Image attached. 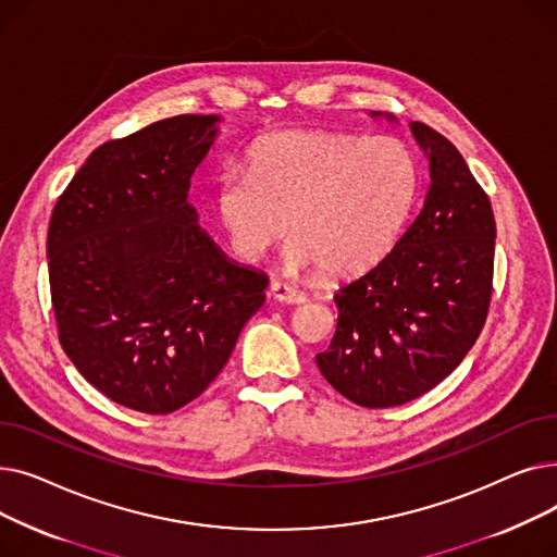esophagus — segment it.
<instances>
[{"label":"esophagus","instance_id":"34e87169","mask_svg":"<svg viewBox=\"0 0 557 557\" xmlns=\"http://www.w3.org/2000/svg\"><path fill=\"white\" fill-rule=\"evenodd\" d=\"M269 294H271L277 302H284V305H300V302H305V296L300 294V290L290 288L288 284L277 282V280H275V282H271Z\"/></svg>","mask_w":557,"mask_h":557}]
</instances>
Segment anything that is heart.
<instances>
[{"mask_svg": "<svg viewBox=\"0 0 557 557\" xmlns=\"http://www.w3.org/2000/svg\"><path fill=\"white\" fill-rule=\"evenodd\" d=\"M248 166L216 181V212L239 257L255 261L286 246L294 271L327 280L359 275L382 261L408 223L420 191V162L397 137L286 131L259 139Z\"/></svg>", "mask_w": 557, "mask_h": 557, "instance_id": "heart-1", "label": "heart"}]
</instances>
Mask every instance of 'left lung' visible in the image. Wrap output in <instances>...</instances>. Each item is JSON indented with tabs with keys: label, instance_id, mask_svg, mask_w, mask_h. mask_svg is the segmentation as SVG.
Masks as SVG:
<instances>
[{
	"label": "left lung",
	"instance_id": "obj_1",
	"mask_svg": "<svg viewBox=\"0 0 557 557\" xmlns=\"http://www.w3.org/2000/svg\"><path fill=\"white\" fill-rule=\"evenodd\" d=\"M411 131L429 156L424 208L376 267L336 290V334L315 355L327 382L366 408L441 384L476 343L492 298L490 198L445 135L422 122Z\"/></svg>",
	"mask_w": 557,
	"mask_h": 557
}]
</instances>
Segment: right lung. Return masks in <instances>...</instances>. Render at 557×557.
Masks as SVG:
<instances>
[{
	"label": "right lung",
	"instance_id": "add662e5",
	"mask_svg": "<svg viewBox=\"0 0 557 557\" xmlns=\"http://www.w3.org/2000/svg\"><path fill=\"white\" fill-rule=\"evenodd\" d=\"M216 122L178 114L101 144L51 212L58 341L87 384L139 413L208 388L269 286L214 246L187 200Z\"/></svg>",
	"mask_w": 557,
	"mask_h": 557
}]
</instances>
